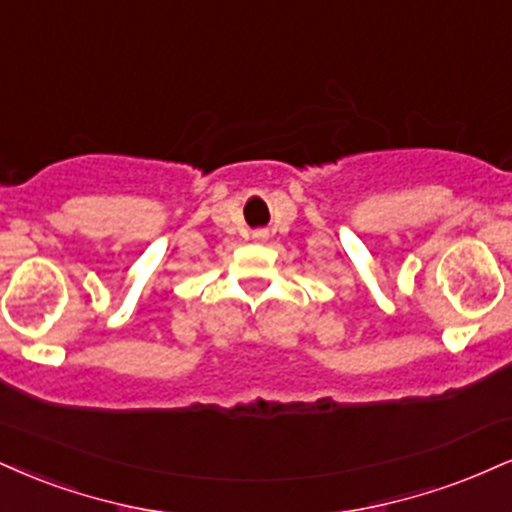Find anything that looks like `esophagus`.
I'll return each instance as SVG.
<instances>
[{"instance_id":"esophagus-1","label":"esophagus","mask_w":512,"mask_h":512,"mask_svg":"<svg viewBox=\"0 0 512 512\" xmlns=\"http://www.w3.org/2000/svg\"><path fill=\"white\" fill-rule=\"evenodd\" d=\"M252 238H255V240H267V233H264V231H257L255 236H252Z\"/></svg>"}]
</instances>
